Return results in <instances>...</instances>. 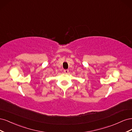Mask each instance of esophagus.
<instances>
[{
    "label": "esophagus",
    "instance_id": "obj_1",
    "mask_svg": "<svg viewBox=\"0 0 132 132\" xmlns=\"http://www.w3.org/2000/svg\"><path fill=\"white\" fill-rule=\"evenodd\" d=\"M64 73H66V74L68 73V72H69V70H68V69L64 70Z\"/></svg>",
    "mask_w": 132,
    "mask_h": 132
}]
</instances>
